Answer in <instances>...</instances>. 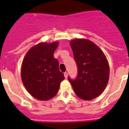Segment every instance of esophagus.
Listing matches in <instances>:
<instances>
[{"label": "esophagus", "mask_w": 129, "mask_h": 129, "mask_svg": "<svg viewBox=\"0 0 129 129\" xmlns=\"http://www.w3.org/2000/svg\"><path fill=\"white\" fill-rule=\"evenodd\" d=\"M68 76V73H67V72H65V73H64V77H65V78H67Z\"/></svg>", "instance_id": "1"}]
</instances>
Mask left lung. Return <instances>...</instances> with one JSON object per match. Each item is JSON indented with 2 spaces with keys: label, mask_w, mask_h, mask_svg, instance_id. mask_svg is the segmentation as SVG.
I'll return each instance as SVG.
<instances>
[{
  "label": "left lung",
  "mask_w": 129,
  "mask_h": 129,
  "mask_svg": "<svg viewBox=\"0 0 129 129\" xmlns=\"http://www.w3.org/2000/svg\"><path fill=\"white\" fill-rule=\"evenodd\" d=\"M77 66L75 79L68 77L73 90L79 98L91 100L102 94L108 84L109 66L100 48L89 40L76 39L70 41Z\"/></svg>",
  "instance_id": "8db88e82"
}]
</instances>
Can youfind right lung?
<instances>
[{"instance_id":"right-lung-1","label":"right lung","mask_w":129,"mask_h":129,"mask_svg":"<svg viewBox=\"0 0 129 129\" xmlns=\"http://www.w3.org/2000/svg\"><path fill=\"white\" fill-rule=\"evenodd\" d=\"M59 45L41 43L29 50L23 60L21 78L29 94L39 100H48L58 92L64 75L53 56Z\"/></svg>"}]
</instances>
